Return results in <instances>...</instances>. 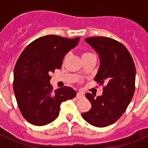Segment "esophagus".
Returning <instances> with one entry per match:
<instances>
[{
	"label": "esophagus",
	"instance_id": "esophagus-1",
	"mask_svg": "<svg viewBox=\"0 0 148 148\" xmlns=\"http://www.w3.org/2000/svg\"><path fill=\"white\" fill-rule=\"evenodd\" d=\"M84 97V94L82 93V92H77V94H76V98L78 99H82V98H83Z\"/></svg>",
	"mask_w": 148,
	"mask_h": 148
}]
</instances>
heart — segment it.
<instances>
[{
    "label": "heart",
    "instance_id": "1",
    "mask_svg": "<svg viewBox=\"0 0 148 148\" xmlns=\"http://www.w3.org/2000/svg\"><path fill=\"white\" fill-rule=\"evenodd\" d=\"M93 54L92 53H90V52H85V53H84L83 54H82V58H85V57H88V56H93Z\"/></svg>",
    "mask_w": 148,
    "mask_h": 148
}]
</instances>
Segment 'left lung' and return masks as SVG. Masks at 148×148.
I'll return each mask as SVG.
<instances>
[{"instance_id": "left-lung-1", "label": "left lung", "mask_w": 148, "mask_h": 148, "mask_svg": "<svg viewBox=\"0 0 148 148\" xmlns=\"http://www.w3.org/2000/svg\"><path fill=\"white\" fill-rule=\"evenodd\" d=\"M99 55L100 66L94 80L103 88L102 95L86 94L92 108L82 116L95 127H103L116 122L125 112L135 92L136 66L131 55L121 43L106 37L85 39Z\"/></svg>"}]
</instances>
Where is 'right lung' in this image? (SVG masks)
<instances>
[{
    "label": "right lung",
    "instance_id": "right-lung-1",
    "mask_svg": "<svg viewBox=\"0 0 148 148\" xmlns=\"http://www.w3.org/2000/svg\"><path fill=\"white\" fill-rule=\"evenodd\" d=\"M79 39L45 35L30 43L19 56L13 89L21 113L32 125L43 126L53 121L59 115L61 102L76 95L69 87L53 91L49 75L61 67L64 56Z\"/></svg>",
    "mask_w": 148,
    "mask_h": 148
}]
</instances>
